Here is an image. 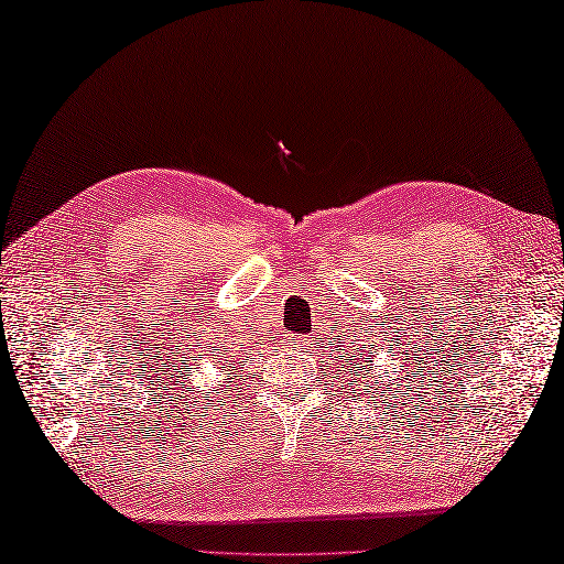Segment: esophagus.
I'll use <instances>...</instances> for the list:
<instances>
[{
	"mask_svg": "<svg viewBox=\"0 0 564 564\" xmlns=\"http://www.w3.org/2000/svg\"><path fill=\"white\" fill-rule=\"evenodd\" d=\"M292 345H294V347H299V349H301V345H304V341H301V339H294V341H292Z\"/></svg>",
	"mask_w": 564,
	"mask_h": 564,
	"instance_id": "34e87169",
	"label": "esophagus"
}]
</instances>
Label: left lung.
<instances>
[{"instance_id":"1","label":"left lung","mask_w":564,"mask_h":564,"mask_svg":"<svg viewBox=\"0 0 564 564\" xmlns=\"http://www.w3.org/2000/svg\"><path fill=\"white\" fill-rule=\"evenodd\" d=\"M356 368H361V366H356Z\"/></svg>"}]
</instances>
